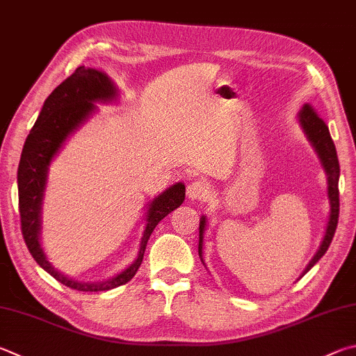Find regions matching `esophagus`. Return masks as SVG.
Returning <instances> with one entry per match:
<instances>
[{
    "label": "esophagus",
    "mask_w": 356,
    "mask_h": 356,
    "mask_svg": "<svg viewBox=\"0 0 356 356\" xmlns=\"http://www.w3.org/2000/svg\"><path fill=\"white\" fill-rule=\"evenodd\" d=\"M209 191H210V186L202 179L191 180L188 186H186V196H188L190 200H202L207 195H209Z\"/></svg>",
    "instance_id": "obj_1"
}]
</instances>
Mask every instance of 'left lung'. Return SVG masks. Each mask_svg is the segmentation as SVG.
<instances>
[{
    "mask_svg": "<svg viewBox=\"0 0 356 356\" xmlns=\"http://www.w3.org/2000/svg\"><path fill=\"white\" fill-rule=\"evenodd\" d=\"M299 122L305 131L308 140L312 141V145L314 146L316 152L324 165V170L327 172V195L328 200H330V216H328V222H327V229H325V235L324 240H322L318 252L316 255L312 258V261L308 263V266L303 270V274H307L309 269H312L316 263H318L330 245L334 232H336V225H338V218H339V190H338V182H339V161L338 156H336V147L333 140L330 137V132H328V126L324 122V120L316 113L314 108L305 104L302 107V111L299 112ZM205 225H207V218L202 216L199 222V257L202 260V244H204V232H205ZM302 274V275H303Z\"/></svg>",
    "mask_w": 356,
    "mask_h": 356,
    "instance_id": "8db88e82",
    "label": "left lung"
}]
</instances>
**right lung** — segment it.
I'll list each match as a JSON object with an SVG mask.
<instances>
[{"instance_id":"right-lung-1","label":"right lung","mask_w":356,"mask_h":356,"mask_svg":"<svg viewBox=\"0 0 356 356\" xmlns=\"http://www.w3.org/2000/svg\"><path fill=\"white\" fill-rule=\"evenodd\" d=\"M116 96V87L102 71L86 67L76 68L74 73L56 87L44 101L42 112L24 141L18 165V209L24 243L38 266L65 286L77 291H107L131 282L143 261L146 244L154 229L185 200V185L182 182L170 186L152 200L147 210L146 227L140 241L137 260L113 279L96 283L77 282L60 274L47 260L40 245V211L48 166L68 135L74 132L95 111V102L113 101Z\"/></svg>"}]
</instances>
